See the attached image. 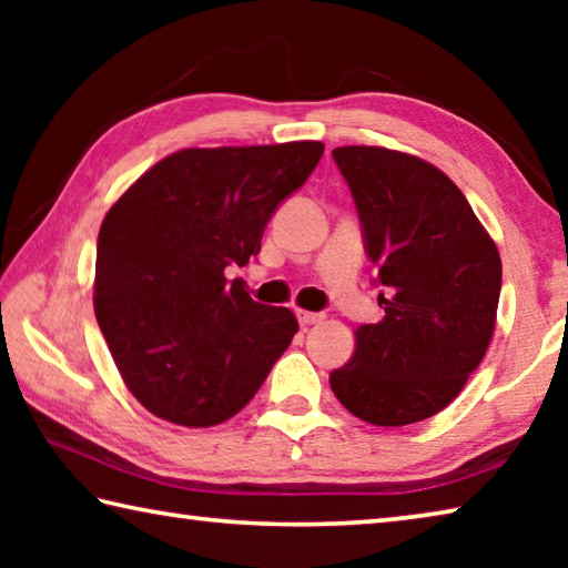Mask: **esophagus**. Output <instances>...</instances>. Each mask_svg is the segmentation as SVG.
Returning a JSON list of instances; mask_svg holds the SVG:
<instances>
[{"label": "esophagus", "mask_w": 568, "mask_h": 568, "mask_svg": "<svg viewBox=\"0 0 568 568\" xmlns=\"http://www.w3.org/2000/svg\"><path fill=\"white\" fill-rule=\"evenodd\" d=\"M297 321H301V325H303V328H307V325L323 323V321H325V313H311V311H297Z\"/></svg>", "instance_id": "34e87169"}]
</instances>
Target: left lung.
<instances>
[{"instance_id": "8db88e82", "label": "left lung", "mask_w": 568, "mask_h": 568, "mask_svg": "<svg viewBox=\"0 0 568 568\" xmlns=\"http://www.w3.org/2000/svg\"><path fill=\"white\" fill-rule=\"evenodd\" d=\"M358 210L365 255L383 285L381 323L355 331L331 373L345 408L373 426H408L444 410L484 361L501 295V257L450 178L386 148H335Z\"/></svg>"}]
</instances>
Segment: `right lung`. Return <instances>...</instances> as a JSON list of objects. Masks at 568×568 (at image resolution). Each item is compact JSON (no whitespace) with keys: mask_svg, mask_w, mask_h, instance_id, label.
<instances>
[{"mask_svg":"<svg viewBox=\"0 0 568 568\" xmlns=\"http://www.w3.org/2000/svg\"><path fill=\"white\" fill-rule=\"evenodd\" d=\"M323 150H180L102 220L94 315L122 381L158 418L187 428L233 418L291 345L295 315L255 303L225 271L261 253L265 225Z\"/></svg>","mask_w":568,"mask_h":568,"instance_id":"right-lung-1","label":"right lung"}]
</instances>
